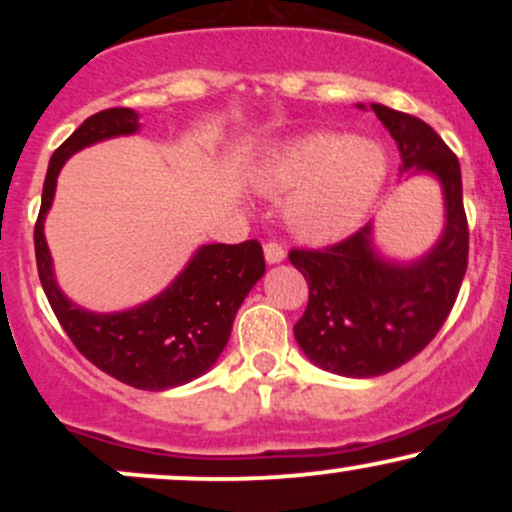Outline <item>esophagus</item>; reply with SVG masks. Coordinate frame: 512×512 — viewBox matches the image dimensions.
<instances>
[{
  "instance_id": "esophagus-1",
  "label": "esophagus",
  "mask_w": 512,
  "mask_h": 512,
  "mask_svg": "<svg viewBox=\"0 0 512 512\" xmlns=\"http://www.w3.org/2000/svg\"><path fill=\"white\" fill-rule=\"evenodd\" d=\"M284 257H286V252H284V248H281L279 243H267V245H264V260H267L269 264L284 262Z\"/></svg>"
}]
</instances>
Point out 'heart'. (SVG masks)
<instances>
[{"label": "heart", "mask_w": 512, "mask_h": 512, "mask_svg": "<svg viewBox=\"0 0 512 512\" xmlns=\"http://www.w3.org/2000/svg\"><path fill=\"white\" fill-rule=\"evenodd\" d=\"M387 173L383 146L339 134H308L269 154L252 173L264 195H294L286 204L293 236L332 243L366 219Z\"/></svg>", "instance_id": "1"}]
</instances>
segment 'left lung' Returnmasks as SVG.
Returning a JSON list of instances; mask_svg holds the SVG:
<instances>
[{"label": "left lung", "mask_w": 512, "mask_h": 512, "mask_svg": "<svg viewBox=\"0 0 512 512\" xmlns=\"http://www.w3.org/2000/svg\"><path fill=\"white\" fill-rule=\"evenodd\" d=\"M370 110L397 142L399 173L440 182L445 226L436 245L409 262L380 255L373 223L325 250L289 252L310 289L296 342L315 366L346 378H375L419 354L450 315L469 255L457 156L419 117L380 103Z\"/></svg>", "instance_id": "left-lung-1"}]
</instances>
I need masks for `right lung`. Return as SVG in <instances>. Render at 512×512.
<instances>
[{
  "mask_svg": "<svg viewBox=\"0 0 512 512\" xmlns=\"http://www.w3.org/2000/svg\"><path fill=\"white\" fill-rule=\"evenodd\" d=\"M139 127V113L132 108L101 110L52 154L35 221V260L45 296L76 349L120 383L161 392L190 383L219 361L238 308L262 279L264 255L257 240L202 245L158 296L120 313H93L64 296L45 243V216L55 199L57 175L76 151L127 137Z\"/></svg>",
  "mask_w": 512,
  "mask_h": 512,
  "instance_id": "obj_1",
  "label": "right lung"
}]
</instances>
